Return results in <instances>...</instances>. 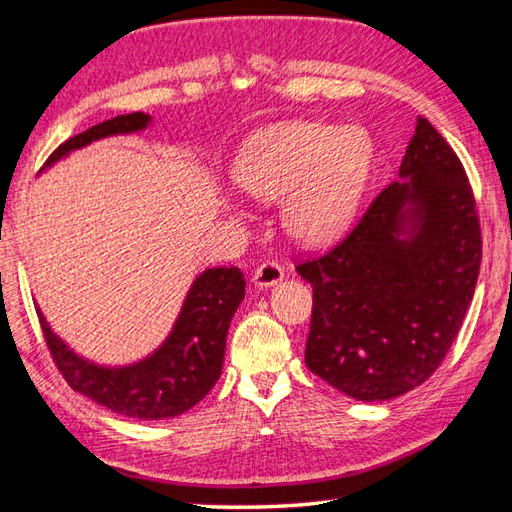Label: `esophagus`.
<instances>
[{
  "instance_id": "obj_1",
  "label": "esophagus",
  "mask_w": 512,
  "mask_h": 512,
  "mask_svg": "<svg viewBox=\"0 0 512 512\" xmlns=\"http://www.w3.org/2000/svg\"><path fill=\"white\" fill-rule=\"evenodd\" d=\"M283 278H285V269L278 263H271V260H267V263H263L254 271L252 283L260 289H267V287L278 285Z\"/></svg>"
}]
</instances>
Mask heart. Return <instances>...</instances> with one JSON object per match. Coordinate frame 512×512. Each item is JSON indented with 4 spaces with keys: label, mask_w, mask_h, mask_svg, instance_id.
I'll return each mask as SVG.
<instances>
[{
    "label": "heart",
    "mask_w": 512,
    "mask_h": 512,
    "mask_svg": "<svg viewBox=\"0 0 512 512\" xmlns=\"http://www.w3.org/2000/svg\"><path fill=\"white\" fill-rule=\"evenodd\" d=\"M367 130L325 123H278L249 139L236 161V181L258 201L283 198V223L302 245H327L347 229L371 170ZM234 216H245L225 201Z\"/></svg>",
    "instance_id": "obj_1"
}]
</instances>
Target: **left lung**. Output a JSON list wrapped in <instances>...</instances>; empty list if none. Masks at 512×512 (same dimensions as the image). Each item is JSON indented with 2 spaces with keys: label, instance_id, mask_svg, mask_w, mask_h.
Masks as SVG:
<instances>
[{
  "label": "left lung",
  "instance_id": "1",
  "mask_svg": "<svg viewBox=\"0 0 512 512\" xmlns=\"http://www.w3.org/2000/svg\"><path fill=\"white\" fill-rule=\"evenodd\" d=\"M479 263L466 172L442 134L417 117L400 181L338 247L296 267L314 287L307 367L360 402L420 387L462 327Z\"/></svg>",
  "mask_w": 512,
  "mask_h": 512
}]
</instances>
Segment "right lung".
Instances as JSON below:
<instances>
[{"mask_svg": "<svg viewBox=\"0 0 512 512\" xmlns=\"http://www.w3.org/2000/svg\"><path fill=\"white\" fill-rule=\"evenodd\" d=\"M152 125L150 114L132 112L92 125L46 161L44 170L86 145L137 134ZM245 276L238 267L201 271L187 289L179 316L159 347L130 364H99L81 356L57 336L37 307L41 329L59 371L75 391L106 409L134 420H168L201 402L221 378L229 322L245 296Z\"/></svg>", "mask_w": 512, "mask_h": 512, "instance_id": "right-lung-1", "label": "right lung"}]
</instances>
